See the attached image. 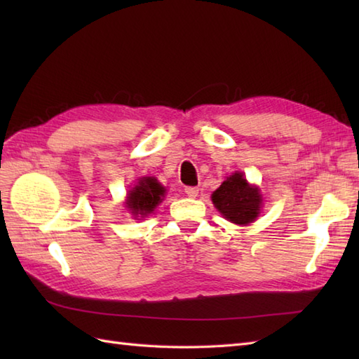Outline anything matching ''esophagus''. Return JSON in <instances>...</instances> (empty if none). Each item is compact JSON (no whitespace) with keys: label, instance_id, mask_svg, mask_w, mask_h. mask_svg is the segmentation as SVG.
I'll use <instances>...</instances> for the list:
<instances>
[{"label":"esophagus","instance_id":"obj_1","mask_svg":"<svg viewBox=\"0 0 359 359\" xmlns=\"http://www.w3.org/2000/svg\"><path fill=\"white\" fill-rule=\"evenodd\" d=\"M185 194H187L188 197H197V194H199V188H196V187H187V188H185Z\"/></svg>","mask_w":359,"mask_h":359}]
</instances>
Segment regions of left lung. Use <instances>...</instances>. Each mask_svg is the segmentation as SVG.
<instances>
[{
	"label": "left lung",
	"instance_id": "obj_1",
	"mask_svg": "<svg viewBox=\"0 0 359 359\" xmlns=\"http://www.w3.org/2000/svg\"><path fill=\"white\" fill-rule=\"evenodd\" d=\"M215 207L233 224H250L257 217L262 199L257 188L250 187L241 172H234L211 197Z\"/></svg>",
	"mask_w": 359,
	"mask_h": 359
}]
</instances>
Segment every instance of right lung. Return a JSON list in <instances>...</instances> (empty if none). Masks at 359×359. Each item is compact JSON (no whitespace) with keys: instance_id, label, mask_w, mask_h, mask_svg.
Instances as JSON below:
<instances>
[{"instance_id":"obj_1","label":"right lung","mask_w":359,"mask_h":359,"mask_svg":"<svg viewBox=\"0 0 359 359\" xmlns=\"http://www.w3.org/2000/svg\"><path fill=\"white\" fill-rule=\"evenodd\" d=\"M165 188L158 184L157 179L144 177L128 194V208L135 216H147L154 211L157 205L163 201Z\"/></svg>"}]
</instances>
